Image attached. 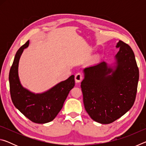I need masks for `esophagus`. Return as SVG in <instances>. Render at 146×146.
Returning a JSON list of instances; mask_svg holds the SVG:
<instances>
[{"label": "esophagus", "mask_w": 146, "mask_h": 146, "mask_svg": "<svg viewBox=\"0 0 146 146\" xmlns=\"http://www.w3.org/2000/svg\"><path fill=\"white\" fill-rule=\"evenodd\" d=\"M82 79H83V76L80 73H78L77 74H76L75 76V80L76 83L80 82L81 81H82Z\"/></svg>", "instance_id": "obj_1"}]
</instances>
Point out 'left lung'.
Returning <instances> with one entry per match:
<instances>
[{
	"label": "left lung",
	"mask_w": 146,
	"mask_h": 146,
	"mask_svg": "<svg viewBox=\"0 0 146 146\" xmlns=\"http://www.w3.org/2000/svg\"><path fill=\"white\" fill-rule=\"evenodd\" d=\"M115 65L105 62L84 69L81 82L85 110L93 120L112 123L129 111L135 102L139 70L135 54L128 44L119 40Z\"/></svg>",
	"instance_id": "obj_1"
}]
</instances>
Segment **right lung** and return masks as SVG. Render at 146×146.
I'll list each match as a JSON object with an SVG mask.
<instances>
[{"mask_svg": "<svg viewBox=\"0 0 146 146\" xmlns=\"http://www.w3.org/2000/svg\"><path fill=\"white\" fill-rule=\"evenodd\" d=\"M29 40L17 51L9 74V88L12 102L15 108L32 122L45 123L52 121L63 107L70 91L75 86V76H70L46 92L34 93L24 88L19 77L18 68L24 49Z\"/></svg>", "mask_w": 146, "mask_h": 146, "instance_id": "right-lung-1", "label": "right lung"}]
</instances>
